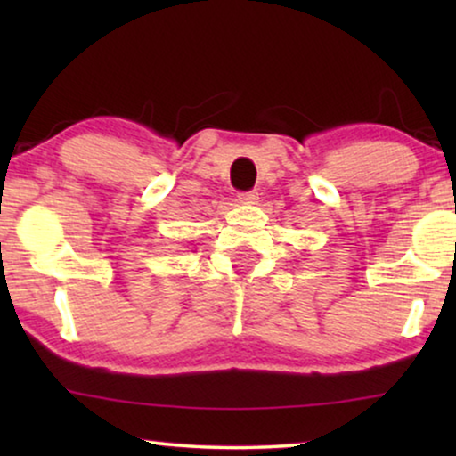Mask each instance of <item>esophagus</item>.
Instances as JSON below:
<instances>
[{
    "label": "esophagus",
    "instance_id": "1",
    "mask_svg": "<svg viewBox=\"0 0 456 456\" xmlns=\"http://www.w3.org/2000/svg\"><path fill=\"white\" fill-rule=\"evenodd\" d=\"M239 201H240V203H257V201H259V192H257V191L239 192Z\"/></svg>",
    "mask_w": 456,
    "mask_h": 456
}]
</instances>
